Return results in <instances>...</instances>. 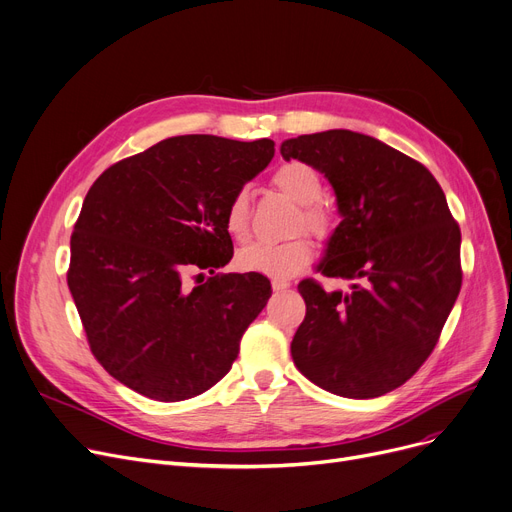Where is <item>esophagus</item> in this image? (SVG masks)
Segmentation results:
<instances>
[{"mask_svg": "<svg viewBox=\"0 0 512 512\" xmlns=\"http://www.w3.org/2000/svg\"><path fill=\"white\" fill-rule=\"evenodd\" d=\"M273 291H283V289H287L291 283L287 281V279H273Z\"/></svg>", "mask_w": 512, "mask_h": 512, "instance_id": "esophagus-1", "label": "esophagus"}]
</instances>
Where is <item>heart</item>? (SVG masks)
Segmentation results:
<instances>
[{
    "label": "heart",
    "mask_w": 512,
    "mask_h": 512,
    "mask_svg": "<svg viewBox=\"0 0 512 512\" xmlns=\"http://www.w3.org/2000/svg\"><path fill=\"white\" fill-rule=\"evenodd\" d=\"M273 185L283 191L289 200L302 206V223L316 235L331 231V212L319 202L323 196V179L319 170L306 162H287L273 175ZM225 227L235 239H246L250 229V198L246 189L233 193L225 210ZM312 260V243L300 235L289 241L250 243L237 254L241 271L260 273L266 277L285 279L300 273Z\"/></svg>",
    "instance_id": "heart-1"
}]
</instances>
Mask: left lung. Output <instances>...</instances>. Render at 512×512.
Instances as JSON below:
<instances>
[{
  "label": "left lung",
  "mask_w": 512,
  "mask_h": 512,
  "mask_svg": "<svg viewBox=\"0 0 512 512\" xmlns=\"http://www.w3.org/2000/svg\"><path fill=\"white\" fill-rule=\"evenodd\" d=\"M281 156L331 183L342 223L316 271L352 283L342 294L300 281L306 316L291 358L331 394L392 392L429 358L460 291V229L444 191L421 162L346 129L287 139Z\"/></svg>",
  "instance_id": "obj_1"
}]
</instances>
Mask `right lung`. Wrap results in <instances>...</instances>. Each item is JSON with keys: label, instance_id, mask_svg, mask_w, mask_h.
<instances>
[{"label": "right lung", "instance_id": "obj_1", "mask_svg": "<svg viewBox=\"0 0 512 512\" xmlns=\"http://www.w3.org/2000/svg\"><path fill=\"white\" fill-rule=\"evenodd\" d=\"M273 156L271 139L170 137L112 164L87 191L68 289L93 356L133 392L181 402L229 373L273 289L260 273H214L233 258L225 210ZM193 270L215 277L187 288Z\"/></svg>", "mask_w": 512, "mask_h": 512}]
</instances>
